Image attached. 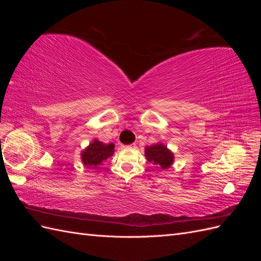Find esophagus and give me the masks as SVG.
<instances>
[{"mask_svg":"<svg viewBox=\"0 0 261 261\" xmlns=\"http://www.w3.org/2000/svg\"><path fill=\"white\" fill-rule=\"evenodd\" d=\"M135 147V144H133V145H127V146H123V148L124 149H132V148H134Z\"/></svg>","mask_w":261,"mask_h":261,"instance_id":"esophagus-1","label":"esophagus"}]
</instances>
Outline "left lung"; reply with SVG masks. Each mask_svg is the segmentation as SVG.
Instances as JSON below:
<instances>
[{
	"label": "left lung",
	"instance_id": "obj_1",
	"mask_svg": "<svg viewBox=\"0 0 261 261\" xmlns=\"http://www.w3.org/2000/svg\"><path fill=\"white\" fill-rule=\"evenodd\" d=\"M145 155L149 162L159 165L162 170L169 169L174 162V155L161 143L146 147Z\"/></svg>",
	"mask_w": 261,
	"mask_h": 261
}]
</instances>
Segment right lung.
Returning a JSON list of instances; mask_svg holds the SVG:
<instances>
[{"label":"right lung","instance_id":"obj_1","mask_svg":"<svg viewBox=\"0 0 261 261\" xmlns=\"http://www.w3.org/2000/svg\"><path fill=\"white\" fill-rule=\"evenodd\" d=\"M114 153V144H103L98 139H93L82 152V161L85 167L99 169V165Z\"/></svg>","mask_w":261,"mask_h":261}]
</instances>
